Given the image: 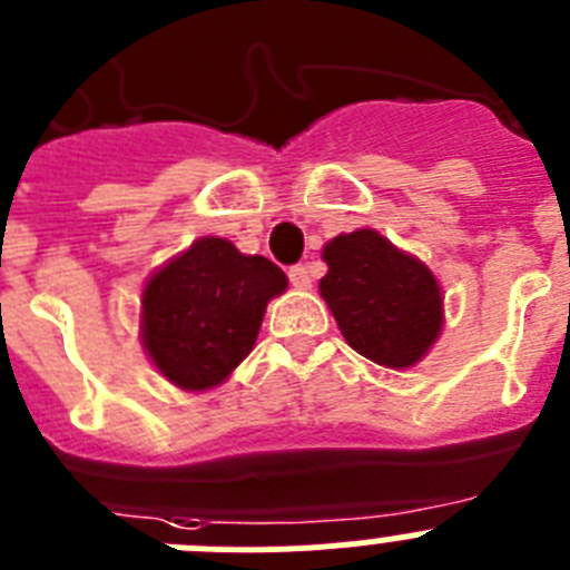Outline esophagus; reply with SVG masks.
Returning <instances> with one entry per match:
<instances>
[{"mask_svg":"<svg viewBox=\"0 0 570 570\" xmlns=\"http://www.w3.org/2000/svg\"><path fill=\"white\" fill-rule=\"evenodd\" d=\"M288 279H291V285H294L296 291H308L311 288V271L305 268V265H294V268L288 271Z\"/></svg>","mask_w":570,"mask_h":570,"instance_id":"obj_1","label":"esophagus"}]
</instances>
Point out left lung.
<instances>
[{
  "mask_svg": "<svg viewBox=\"0 0 570 570\" xmlns=\"http://www.w3.org/2000/svg\"><path fill=\"white\" fill-rule=\"evenodd\" d=\"M322 259L328 274L320 279V296L356 354L407 371L434 347L445 325V296L425 262L374 228L334 236Z\"/></svg>",
  "mask_w": 570,
  "mask_h": 570,
  "instance_id": "8db88e82",
  "label": "left lung"
}]
</instances>
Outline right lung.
<instances>
[{
    "mask_svg": "<svg viewBox=\"0 0 570 570\" xmlns=\"http://www.w3.org/2000/svg\"><path fill=\"white\" fill-rule=\"evenodd\" d=\"M288 276L223 236H199L145 279L139 342L170 385L203 394L254 351L265 308Z\"/></svg>",
    "mask_w": 570,
    "mask_h": 570,
    "instance_id": "add662e5",
    "label": "right lung"
}]
</instances>
